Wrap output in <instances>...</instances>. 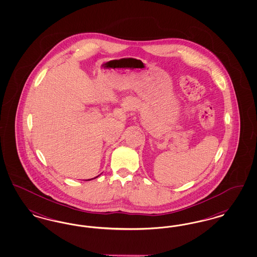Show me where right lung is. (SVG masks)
<instances>
[{
  "label": "right lung",
  "mask_w": 257,
  "mask_h": 257,
  "mask_svg": "<svg viewBox=\"0 0 257 257\" xmlns=\"http://www.w3.org/2000/svg\"><path fill=\"white\" fill-rule=\"evenodd\" d=\"M99 176V175H98ZM98 176H96V177H94V178H97ZM94 178H91V179H94ZM91 179H87V180H86V181H88V180H91Z\"/></svg>",
  "instance_id": "obj_1"
}]
</instances>
